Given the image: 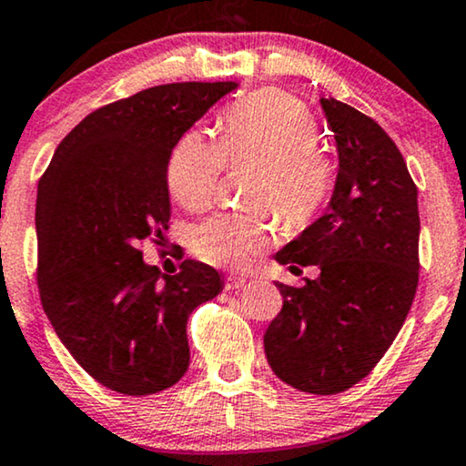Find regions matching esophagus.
Instances as JSON below:
<instances>
[{"label": "esophagus", "mask_w": 466, "mask_h": 466, "mask_svg": "<svg viewBox=\"0 0 466 466\" xmlns=\"http://www.w3.org/2000/svg\"><path fill=\"white\" fill-rule=\"evenodd\" d=\"M245 284H247V279H245V277H240V275L229 273L226 277V290H237V288H243Z\"/></svg>", "instance_id": "esophagus-1"}]
</instances>
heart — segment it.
<instances>
[{
    "instance_id": "b5f03b06",
    "label": "heart",
    "mask_w": 466,
    "mask_h": 466,
    "mask_svg": "<svg viewBox=\"0 0 466 466\" xmlns=\"http://www.w3.org/2000/svg\"><path fill=\"white\" fill-rule=\"evenodd\" d=\"M318 125L301 101L281 90H260L223 111L217 141L187 131L167 158V187L187 210L213 202L226 163H258L249 185L251 210H226L199 223L191 249L213 267L245 268L267 251L279 232L277 210L288 228H303L327 202L333 163L316 146Z\"/></svg>"
}]
</instances>
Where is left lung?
I'll return each instance as SVG.
<instances>
[{
    "mask_svg": "<svg viewBox=\"0 0 466 466\" xmlns=\"http://www.w3.org/2000/svg\"><path fill=\"white\" fill-rule=\"evenodd\" d=\"M320 105L339 158L331 202L275 256L320 275L301 288L275 284L284 305L264 352L294 390L331 396L372 372L404 325L420 281V210L390 135L350 105Z\"/></svg>",
    "mask_w": 466,
    "mask_h": 466,
    "instance_id": "8db88e82",
    "label": "left lung"
}]
</instances>
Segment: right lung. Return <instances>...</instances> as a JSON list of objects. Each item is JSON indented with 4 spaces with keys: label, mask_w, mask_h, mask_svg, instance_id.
<instances>
[{
    "label": "right lung",
    "mask_w": 466,
    "mask_h": 466,
    "mask_svg": "<svg viewBox=\"0 0 466 466\" xmlns=\"http://www.w3.org/2000/svg\"><path fill=\"white\" fill-rule=\"evenodd\" d=\"M237 87L167 84L105 105L60 141L38 182L40 301L75 361L111 391L176 385L189 368V314L223 290L208 264L163 275L141 245L167 229L174 144Z\"/></svg>",
    "instance_id": "right-lung-1"
}]
</instances>
